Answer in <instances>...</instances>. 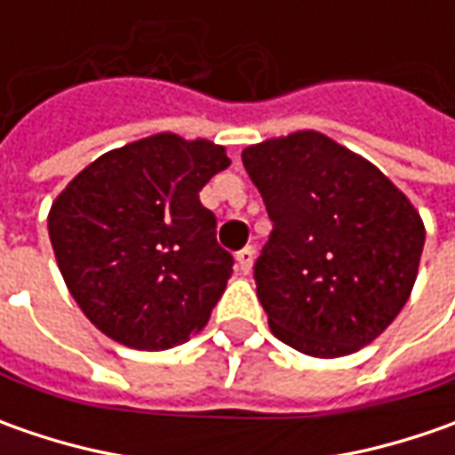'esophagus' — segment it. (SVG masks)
I'll use <instances>...</instances> for the list:
<instances>
[{"instance_id":"34e87169","label":"esophagus","mask_w":455,"mask_h":455,"mask_svg":"<svg viewBox=\"0 0 455 455\" xmlns=\"http://www.w3.org/2000/svg\"><path fill=\"white\" fill-rule=\"evenodd\" d=\"M253 258H255V251L248 245V248H243V251H237L235 260H237V268L243 275H248L251 268H253Z\"/></svg>"}]
</instances>
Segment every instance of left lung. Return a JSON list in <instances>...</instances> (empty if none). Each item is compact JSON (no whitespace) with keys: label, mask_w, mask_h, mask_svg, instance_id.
Masks as SVG:
<instances>
[{"label":"left lung","mask_w":455,"mask_h":455,"mask_svg":"<svg viewBox=\"0 0 455 455\" xmlns=\"http://www.w3.org/2000/svg\"><path fill=\"white\" fill-rule=\"evenodd\" d=\"M271 237L255 263L271 331L308 357L359 352L395 322L418 278L426 225L403 189L326 133L243 149Z\"/></svg>","instance_id":"8db88e82"}]
</instances>
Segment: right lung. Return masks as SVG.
<instances>
[{"instance_id":"obj_1","label":"right lung","mask_w":455,"mask_h":455,"mask_svg":"<svg viewBox=\"0 0 455 455\" xmlns=\"http://www.w3.org/2000/svg\"><path fill=\"white\" fill-rule=\"evenodd\" d=\"M225 147L162 132L100 154L52 200L62 281L108 339L162 352L200 334L233 273L200 189Z\"/></svg>"}]
</instances>
